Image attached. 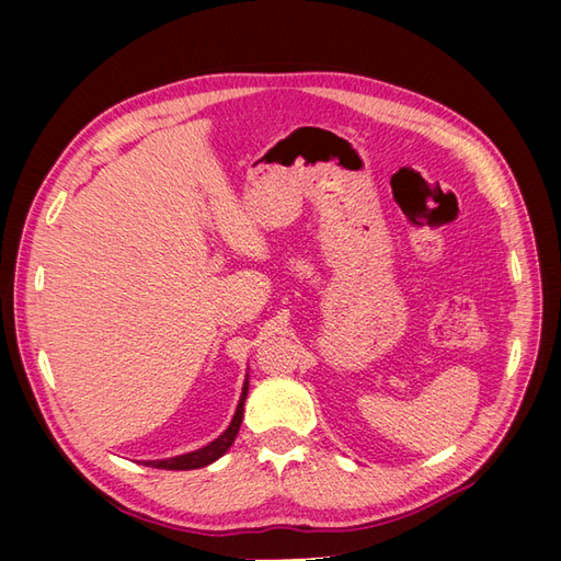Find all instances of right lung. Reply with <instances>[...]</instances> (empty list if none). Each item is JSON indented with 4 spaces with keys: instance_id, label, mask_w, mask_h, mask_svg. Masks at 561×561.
Here are the masks:
<instances>
[{
    "instance_id": "right-lung-1",
    "label": "right lung",
    "mask_w": 561,
    "mask_h": 561,
    "mask_svg": "<svg viewBox=\"0 0 561 561\" xmlns=\"http://www.w3.org/2000/svg\"><path fill=\"white\" fill-rule=\"evenodd\" d=\"M248 398V379L243 383V393L239 400V407H236V414L229 423V428L219 435L217 439H213L210 445H206L203 449L190 451V454H182V456H173V458H161V461H145V466L151 468H161V470H194V468H203V466H210L213 461H217L219 456L227 454V449L233 445L236 435H239L241 428V421H243V404Z\"/></svg>"
}]
</instances>
